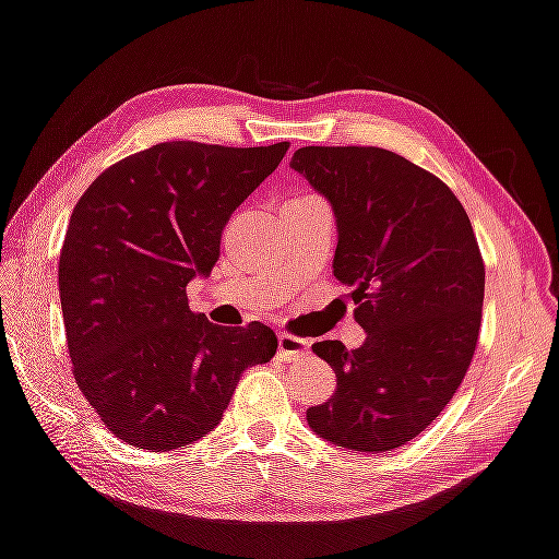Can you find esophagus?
I'll list each match as a JSON object with an SVG mask.
<instances>
[{"mask_svg": "<svg viewBox=\"0 0 559 559\" xmlns=\"http://www.w3.org/2000/svg\"><path fill=\"white\" fill-rule=\"evenodd\" d=\"M277 344H280V356L287 361L299 359V356H305L309 352L307 340H299V336H292L287 332L277 334Z\"/></svg>", "mask_w": 559, "mask_h": 559, "instance_id": "obj_1", "label": "esophagus"}]
</instances>
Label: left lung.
Segmentation results:
<instances>
[{"label":"left lung","mask_w":559,"mask_h":559,"mask_svg":"<svg viewBox=\"0 0 559 559\" xmlns=\"http://www.w3.org/2000/svg\"><path fill=\"white\" fill-rule=\"evenodd\" d=\"M289 168L334 210V277L366 332L354 352L312 346L336 391L307 424L349 451H393L433 424L471 366L486 292L473 225L443 180L399 153L307 145Z\"/></svg>","instance_id":"left-lung-1"}]
</instances>
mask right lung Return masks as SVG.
<instances>
[{
	"mask_svg": "<svg viewBox=\"0 0 559 559\" xmlns=\"http://www.w3.org/2000/svg\"><path fill=\"white\" fill-rule=\"evenodd\" d=\"M289 143H158L100 173L73 207L59 295L73 377L116 438L163 453L213 431L247 366L277 352L270 326H217L186 287L207 277L235 207Z\"/></svg>",
	"mask_w": 559,
	"mask_h": 559,
	"instance_id": "1",
	"label": "right lung"
}]
</instances>
